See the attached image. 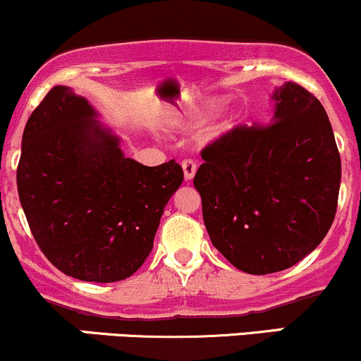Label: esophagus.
<instances>
[{
	"mask_svg": "<svg viewBox=\"0 0 361 361\" xmlns=\"http://www.w3.org/2000/svg\"><path fill=\"white\" fill-rule=\"evenodd\" d=\"M181 168H183V175H185V180H192L195 176V173H197V163H195L193 159H183V163H181Z\"/></svg>",
	"mask_w": 361,
	"mask_h": 361,
	"instance_id": "1",
	"label": "esophagus"
}]
</instances>
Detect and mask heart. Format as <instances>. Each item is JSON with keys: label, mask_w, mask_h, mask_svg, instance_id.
<instances>
[{"label": "heart", "mask_w": 361, "mask_h": 361, "mask_svg": "<svg viewBox=\"0 0 361 361\" xmlns=\"http://www.w3.org/2000/svg\"><path fill=\"white\" fill-rule=\"evenodd\" d=\"M221 106H222V100H210V102L205 105V110L209 111V114H215V111L221 109ZM233 123H234L233 120H227V122L224 123V127L229 128V127H233Z\"/></svg>", "instance_id": "obj_1"}]
</instances>
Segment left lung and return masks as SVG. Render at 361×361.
<instances>
[{
    "label": "left lung",
    "mask_w": 361,
    "mask_h": 361,
    "mask_svg": "<svg viewBox=\"0 0 361 361\" xmlns=\"http://www.w3.org/2000/svg\"><path fill=\"white\" fill-rule=\"evenodd\" d=\"M270 123L238 126L202 149L193 178L210 241L251 275L287 270L319 246L341 183L333 128L297 82L273 94Z\"/></svg>",
    "instance_id": "1"
}]
</instances>
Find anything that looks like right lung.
Returning a JSON list of instances; mask_svg holds the SVG:
<instances>
[{
  "label": "right lung",
  "mask_w": 361,
  "mask_h": 361,
  "mask_svg": "<svg viewBox=\"0 0 361 361\" xmlns=\"http://www.w3.org/2000/svg\"><path fill=\"white\" fill-rule=\"evenodd\" d=\"M94 117L85 98L54 86L25 126L16 186L45 258L73 279L110 283L142 267L183 169L126 157Z\"/></svg>",
  "instance_id": "obj_1"
}]
</instances>
